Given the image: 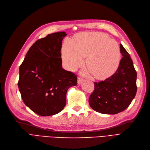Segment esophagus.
<instances>
[{"mask_svg":"<svg viewBox=\"0 0 150 150\" xmlns=\"http://www.w3.org/2000/svg\"><path fill=\"white\" fill-rule=\"evenodd\" d=\"M83 81H84V80H83L82 78H81V77H78V83H79V84L82 83Z\"/></svg>","mask_w":150,"mask_h":150,"instance_id":"obj_1","label":"esophagus"}]
</instances>
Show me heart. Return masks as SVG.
<instances>
[{
  "label": "heart",
  "instance_id": "heart-1",
  "mask_svg": "<svg viewBox=\"0 0 150 150\" xmlns=\"http://www.w3.org/2000/svg\"><path fill=\"white\" fill-rule=\"evenodd\" d=\"M62 59L69 70L82 66L83 57L94 78L105 79L113 74L120 61V51L117 42L99 32H84L72 40L67 38L62 46Z\"/></svg>",
  "mask_w": 150,
  "mask_h": 150
}]
</instances>
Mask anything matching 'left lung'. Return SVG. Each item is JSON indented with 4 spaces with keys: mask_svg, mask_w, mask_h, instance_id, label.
<instances>
[{
    "mask_svg": "<svg viewBox=\"0 0 150 150\" xmlns=\"http://www.w3.org/2000/svg\"><path fill=\"white\" fill-rule=\"evenodd\" d=\"M123 57L117 70L105 80L94 82V89L89 99L96 112L116 114L124 111L131 103L137 92V72L129 54L120 44Z\"/></svg>",
    "mask_w": 150,
    "mask_h": 150,
    "instance_id": "left-lung-1",
    "label": "left lung"
}]
</instances>
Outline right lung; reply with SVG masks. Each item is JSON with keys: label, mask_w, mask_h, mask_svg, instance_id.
Returning <instances> with one entry per match:
<instances>
[{"label": "right lung", "mask_w": 150, "mask_h": 150, "mask_svg": "<svg viewBox=\"0 0 150 150\" xmlns=\"http://www.w3.org/2000/svg\"><path fill=\"white\" fill-rule=\"evenodd\" d=\"M67 34L60 32L37 40L20 67L18 87L23 101L40 116L59 113L66 105L68 89L77 76L62 68L61 49Z\"/></svg>", "instance_id": "obj_1"}]
</instances>
